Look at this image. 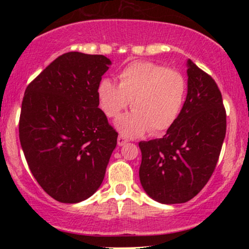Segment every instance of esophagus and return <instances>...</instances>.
<instances>
[{"instance_id":"obj_1","label":"esophagus","mask_w":249,"mask_h":249,"mask_svg":"<svg viewBox=\"0 0 249 249\" xmlns=\"http://www.w3.org/2000/svg\"><path fill=\"white\" fill-rule=\"evenodd\" d=\"M125 142H127V138H125L124 136L119 135V137H118V145L119 146H122V145H124Z\"/></svg>"}]
</instances>
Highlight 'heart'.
<instances>
[{"label": "heart", "mask_w": 249, "mask_h": 249, "mask_svg": "<svg viewBox=\"0 0 249 249\" xmlns=\"http://www.w3.org/2000/svg\"><path fill=\"white\" fill-rule=\"evenodd\" d=\"M118 78L119 85L110 79L101 80L97 98L101 110L111 119L120 117L131 101L132 112L117 122L124 136L137 137L148 130L159 135L176 124L186 101L182 73L151 61H134Z\"/></svg>", "instance_id": "b5f03b06"}]
</instances>
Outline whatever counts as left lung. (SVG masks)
<instances>
[{
	"mask_svg": "<svg viewBox=\"0 0 249 249\" xmlns=\"http://www.w3.org/2000/svg\"><path fill=\"white\" fill-rule=\"evenodd\" d=\"M188 93L178 120L162 138L139 142V179L163 204L194 198L215 170L226 137L227 114L212 77L188 61Z\"/></svg>",
	"mask_w": 249,
	"mask_h": 249,
	"instance_id": "8db88e82",
	"label": "left lung"
}]
</instances>
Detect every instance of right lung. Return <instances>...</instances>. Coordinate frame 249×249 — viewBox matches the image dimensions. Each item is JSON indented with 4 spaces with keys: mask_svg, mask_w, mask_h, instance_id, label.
<instances>
[{
    "mask_svg": "<svg viewBox=\"0 0 249 249\" xmlns=\"http://www.w3.org/2000/svg\"><path fill=\"white\" fill-rule=\"evenodd\" d=\"M111 61L68 52L26 88L19 138L44 192L61 203L88 198L103 181L118 132L98 107L97 87Z\"/></svg>",
    "mask_w": 249,
    "mask_h": 249,
    "instance_id": "obj_1",
    "label": "right lung"
}]
</instances>
